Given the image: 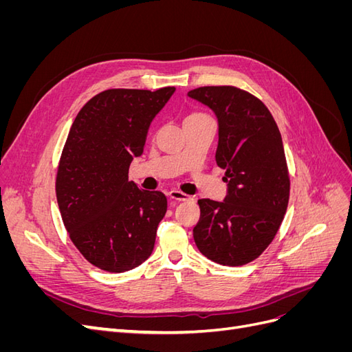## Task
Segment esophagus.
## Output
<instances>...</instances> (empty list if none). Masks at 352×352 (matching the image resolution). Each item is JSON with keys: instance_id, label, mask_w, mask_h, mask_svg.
Returning <instances> with one entry per match:
<instances>
[{"instance_id": "obj_1", "label": "esophagus", "mask_w": 352, "mask_h": 352, "mask_svg": "<svg viewBox=\"0 0 352 352\" xmlns=\"http://www.w3.org/2000/svg\"><path fill=\"white\" fill-rule=\"evenodd\" d=\"M167 195L172 198V199H176V201H188V199H190L189 195H186L185 192H182V190H177V189H170Z\"/></svg>"}]
</instances>
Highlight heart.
<instances>
[{
  "label": "heart",
  "mask_w": 352,
  "mask_h": 352,
  "mask_svg": "<svg viewBox=\"0 0 352 352\" xmlns=\"http://www.w3.org/2000/svg\"><path fill=\"white\" fill-rule=\"evenodd\" d=\"M202 113H190L188 117H195V116H201ZM188 117H186V119H188Z\"/></svg>",
  "instance_id": "b5f03b06"
}]
</instances>
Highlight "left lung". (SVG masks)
I'll use <instances>...</instances> for the list:
<instances>
[{
	"label": "left lung",
	"mask_w": 352,
	"mask_h": 352,
	"mask_svg": "<svg viewBox=\"0 0 352 352\" xmlns=\"http://www.w3.org/2000/svg\"><path fill=\"white\" fill-rule=\"evenodd\" d=\"M188 95L217 116L216 163L226 170L229 186L223 202L198 199L201 216L194 239L207 258L230 267L243 265L272 243L289 201L279 127L261 100L236 87H201Z\"/></svg>",
	"instance_id": "obj_1"
}]
</instances>
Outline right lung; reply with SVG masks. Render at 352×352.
Masks as SVG:
<instances>
[{
	"label": "right lung",
	"instance_id": "add662e5",
	"mask_svg": "<svg viewBox=\"0 0 352 352\" xmlns=\"http://www.w3.org/2000/svg\"><path fill=\"white\" fill-rule=\"evenodd\" d=\"M173 92L175 87L102 91L70 127L57 168V202L74 247L101 270H132L154 250L167 198L140 189L127 173Z\"/></svg>",
	"mask_w": 352,
	"mask_h": 352
}]
</instances>
